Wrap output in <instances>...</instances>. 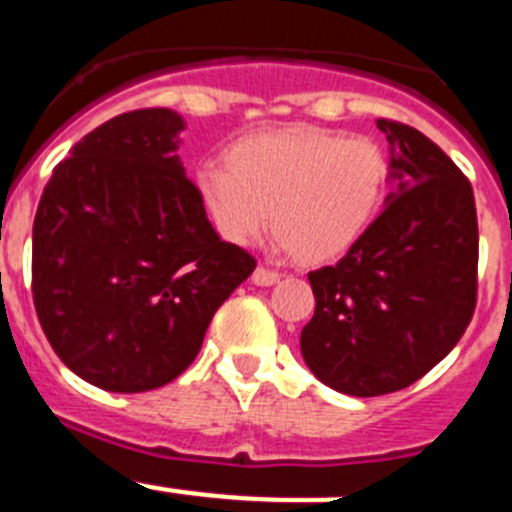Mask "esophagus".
<instances>
[{
	"mask_svg": "<svg viewBox=\"0 0 512 512\" xmlns=\"http://www.w3.org/2000/svg\"><path fill=\"white\" fill-rule=\"evenodd\" d=\"M280 280V272H275V270H267V267H257L255 272H252V282H255V285H260V287H270V285H275V282Z\"/></svg>",
	"mask_w": 512,
	"mask_h": 512,
	"instance_id": "1",
	"label": "esophagus"
}]
</instances>
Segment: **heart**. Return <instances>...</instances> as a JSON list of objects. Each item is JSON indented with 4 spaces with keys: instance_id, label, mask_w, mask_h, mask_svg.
Wrapping results in <instances>:
<instances>
[{
    "instance_id": "1",
    "label": "heart",
    "mask_w": 512,
    "mask_h": 512,
    "mask_svg": "<svg viewBox=\"0 0 512 512\" xmlns=\"http://www.w3.org/2000/svg\"><path fill=\"white\" fill-rule=\"evenodd\" d=\"M390 165L380 145L317 127H287L235 142L227 165L195 170V192L215 230L235 245L270 225L300 265L345 257L380 212Z\"/></svg>"
}]
</instances>
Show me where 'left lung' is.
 <instances>
[{
	"label": "left lung",
	"instance_id": "left-lung-1",
	"mask_svg": "<svg viewBox=\"0 0 512 512\" xmlns=\"http://www.w3.org/2000/svg\"><path fill=\"white\" fill-rule=\"evenodd\" d=\"M395 192L337 265L310 272L315 315L300 350L327 388L403 390L463 337L478 300V215L468 177L433 140L377 119Z\"/></svg>",
	"mask_w": 512,
	"mask_h": 512
}]
</instances>
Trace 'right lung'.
<instances>
[{"label": "right lung", "mask_w": 512, "mask_h": 512, "mask_svg": "<svg viewBox=\"0 0 512 512\" xmlns=\"http://www.w3.org/2000/svg\"><path fill=\"white\" fill-rule=\"evenodd\" d=\"M165 107L99 124L54 167L32 230V295L59 360L109 393L167 385L255 257L220 240Z\"/></svg>", "instance_id": "right-lung-1"}]
</instances>
